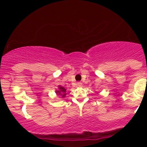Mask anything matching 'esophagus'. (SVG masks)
Returning a JSON list of instances; mask_svg holds the SVG:
<instances>
[{
	"mask_svg": "<svg viewBox=\"0 0 147 147\" xmlns=\"http://www.w3.org/2000/svg\"><path fill=\"white\" fill-rule=\"evenodd\" d=\"M77 86H82V82H77Z\"/></svg>",
	"mask_w": 147,
	"mask_h": 147,
	"instance_id": "esophagus-1",
	"label": "esophagus"
}]
</instances>
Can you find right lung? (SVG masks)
Masks as SVG:
<instances>
[{"instance_id":"1","label":"right lung","mask_w":147,"mask_h":147,"mask_svg":"<svg viewBox=\"0 0 147 147\" xmlns=\"http://www.w3.org/2000/svg\"><path fill=\"white\" fill-rule=\"evenodd\" d=\"M65 92H66V89H65L64 87L61 86H59V90H56V93L57 95H61V97H63V98L65 97V95H66Z\"/></svg>"}]
</instances>
